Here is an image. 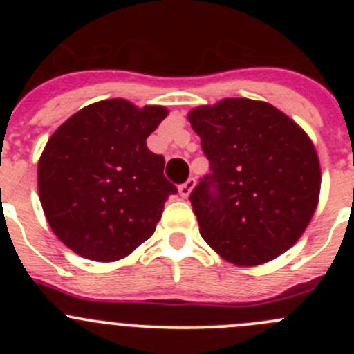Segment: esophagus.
<instances>
[{
    "label": "esophagus",
    "instance_id": "obj_1",
    "mask_svg": "<svg viewBox=\"0 0 354 354\" xmlns=\"http://www.w3.org/2000/svg\"><path fill=\"white\" fill-rule=\"evenodd\" d=\"M195 185H197L195 178H190V180L185 181L183 185H180V188H178V190H180L181 197H188V195L192 194V190H194V188H195Z\"/></svg>",
    "mask_w": 354,
    "mask_h": 354
}]
</instances>
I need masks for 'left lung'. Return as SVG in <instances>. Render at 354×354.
I'll return each mask as SVG.
<instances>
[{"instance_id":"left-lung-1","label":"left lung","mask_w":354,"mask_h":354,"mask_svg":"<svg viewBox=\"0 0 354 354\" xmlns=\"http://www.w3.org/2000/svg\"><path fill=\"white\" fill-rule=\"evenodd\" d=\"M188 121L212 171L190 195L207 245L238 267L291 248L312 221L322 181L305 130L269 102L245 97L198 106Z\"/></svg>"}]
</instances>
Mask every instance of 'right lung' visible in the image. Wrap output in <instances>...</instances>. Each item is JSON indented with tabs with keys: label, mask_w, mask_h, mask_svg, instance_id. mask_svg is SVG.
<instances>
[{
	"label": "right lung",
	"mask_w": 354,
	"mask_h": 354,
	"mask_svg": "<svg viewBox=\"0 0 354 354\" xmlns=\"http://www.w3.org/2000/svg\"><path fill=\"white\" fill-rule=\"evenodd\" d=\"M167 113L106 99L51 135L37 164L39 198L53 233L77 255L114 262L154 234L178 192L164 176V157L147 149Z\"/></svg>",
	"instance_id": "1"
}]
</instances>
